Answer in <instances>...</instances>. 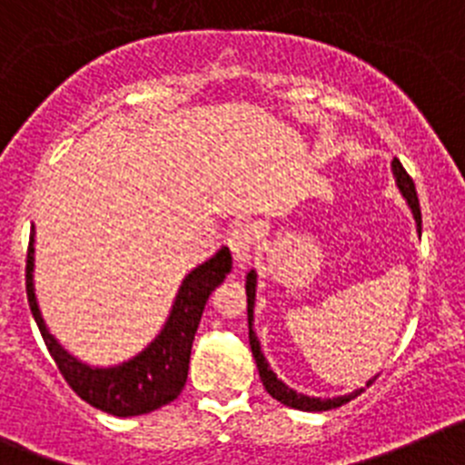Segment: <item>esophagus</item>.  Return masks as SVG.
I'll list each match as a JSON object with an SVG mask.
<instances>
[{
    "instance_id": "obj_1",
    "label": "esophagus",
    "mask_w": 465,
    "mask_h": 465,
    "mask_svg": "<svg viewBox=\"0 0 465 465\" xmlns=\"http://www.w3.org/2000/svg\"><path fill=\"white\" fill-rule=\"evenodd\" d=\"M254 241H257V229L252 224L242 223L236 224L229 233L227 242H229V250L233 254V262H236L238 269H245L250 263V257H252V250H254Z\"/></svg>"
}]
</instances>
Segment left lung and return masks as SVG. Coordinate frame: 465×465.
I'll return each mask as SVG.
<instances>
[{
  "label": "left lung",
  "mask_w": 465,
  "mask_h": 465,
  "mask_svg": "<svg viewBox=\"0 0 465 465\" xmlns=\"http://www.w3.org/2000/svg\"><path fill=\"white\" fill-rule=\"evenodd\" d=\"M391 171H394V178H396V185H399L401 194L403 199L408 202L410 211H412V217H415L417 223V232L421 233V211H420V199H417V190H415V183L412 178L408 175V171L403 169L399 160L391 162ZM245 294H248V329H250V347H252V357L257 361L259 368V378H262L263 389L273 396L275 401H280L282 405L287 408H294V410H303V412H324V410H333V408H341V405L350 403L352 399H357L361 394L363 389L371 387L375 382V378H371L366 382V387L361 389H354L352 394H345V396H333V399H317V396H305L299 394L296 389L287 387L282 380H278V375L271 371L269 361L263 357L262 352V345H259V338L254 333V301H257V271H250L248 278H245Z\"/></svg>",
  "instance_id": "obj_1"
}]
</instances>
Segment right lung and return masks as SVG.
I'll list each match as a JSON object with an SVG mask.
<instances>
[{"mask_svg":"<svg viewBox=\"0 0 465 465\" xmlns=\"http://www.w3.org/2000/svg\"><path fill=\"white\" fill-rule=\"evenodd\" d=\"M229 271H232V252L223 245L211 259L185 275L169 317L154 341L148 342V347H143L136 357L108 368L90 366L76 359L48 331L35 294V229L29 233L25 284H27L29 311L35 315L50 357L55 359L69 387L92 408L115 417H136L153 412L181 396L187 382L192 342L206 301L217 284L224 282Z\"/></svg>","mask_w":465,"mask_h":465,"instance_id":"obj_1","label":"right lung"}]
</instances>
